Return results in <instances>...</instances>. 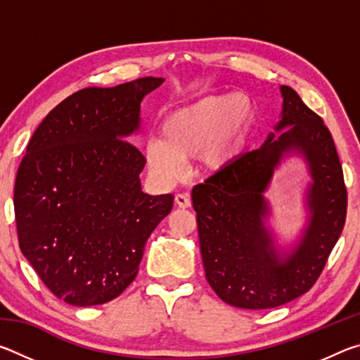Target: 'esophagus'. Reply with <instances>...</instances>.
<instances>
[{"mask_svg":"<svg viewBox=\"0 0 360 360\" xmlns=\"http://www.w3.org/2000/svg\"><path fill=\"white\" fill-rule=\"evenodd\" d=\"M174 202H176V205L179 206V208H191V198L187 197L186 193H178L174 197Z\"/></svg>","mask_w":360,"mask_h":360,"instance_id":"1","label":"esophagus"}]
</instances>
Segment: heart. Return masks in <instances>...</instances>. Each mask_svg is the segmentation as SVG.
<instances>
[{"instance_id": "b5f03b06", "label": "heart", "mask_w": 360, "mask_h": 360, "mask_svg": "<svg viewBox=\"0 0 360 360\" xmlns=\"http://www.w3.org/2000/svg\"><path fill=\"white\" fill-rule=\"evenodd\" d=\"M254 119L251 98L240 94L208 95L176 109L163 122L162 138L146 143L150 173L168 184L182 174V162L193 158L202 173H222L241 155Z\"/></svg>"}]
</instances>
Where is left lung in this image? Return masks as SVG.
Returning a JSON list of instances; mask_svg holds the SVG:
<instances>
[{"label": "left lung", "mask_w": 360, "mask_h": 360, "mask_svg": "<svg viewBox=\"0 0 360 360\" xmlns=\"http://www.w3.org/2000/svg\"><path fill=\"white\" fill-rule=\"evenodd\" d=\"M283 109L259 149L192 191L200 252L212 290L245 309L276 308L311 289L343 230L346 187L330 131L294 89L279 87ZM302 156L310 182L305 225L281 248L267 224L264 193L285 158Z\"/></svg>", "instance_id": "1"}]
</instances>
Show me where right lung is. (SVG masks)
I'll return each mask as SVG.
<instances>
[{
	"instance_id": "add662e5",
	"label": "right lung",
	"mask_w": 360,
	"mask_h": 360,
	"mask_svg": "<svg viewBox=\"0 0 360 360\" xmlns=\"http://www.w3.org/2000/svg\"><path fill=\"white\" fill-rule=\"evenodd\" d=\"M162 82L79 90L46 115L22 158L14 187L20 251L49 290L75 307L129 288L146 241L172 212V193L143 192L146 158L127 141L141 129L144 96Z\"/></svg>"
}]
</instances>
